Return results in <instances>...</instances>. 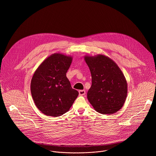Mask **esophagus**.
<instances>
[{"label":"esophagus","mask_w":156,"mask_h":156,"mask_svg":"<svg viewBox=\"0 0 156 156\" xmlns=\"http://www.w3.org/2000/svg\"><path fill=\"white\" fill-rule=\"evenodd\" d=\"M85 94H86L85 90H80V91H79V94H80V96H83V95H84Z\"/></svg>","instance_id":"obj_1"}]
</instances>
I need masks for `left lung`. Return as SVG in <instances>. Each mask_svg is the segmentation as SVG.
<instances>
[{
  "label": "left lung",
  "instance_id": "1",
  "mask_svg": "<svg viewBox=\"0 0 156 156\" xmlns=\"http://www.w3.org/2000/svg\"><path fill=\"white\" fill-rule=\"evenodd\" d=\"M92 85L87 98L96 112L111 115L123 105L128 93L126 78L117 63L102 54L84 56Z\"/></svg>",
  "mask_w": 156,
  "mask_h": 156
}]
</instances>
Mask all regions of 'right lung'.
Returning <instances> with one entry per match:
<instances>
[{"mask_svg":"<svg viewBox=\"0 0 156 156\" xmlns=\"http://www.w3.org/2000/svg\"><path fill=\"white\" fill-rule=\"evenodd\" d=\"M72 57L55 53L44 60L31 81V93L35 105L44 115L58 117L68 112L78 92L66 76Z\"/></svg>","mask_w":156,"mask_h":156,"instance_id":"1","label":"right lung"}]
</instances>
